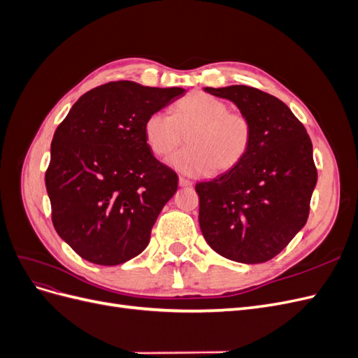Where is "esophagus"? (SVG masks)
<instances>
[{
  "instance_id": "1",
  "label": "esophagus",
  "mask_w": 358,
  "mask_h": 358,
  "mask_svg": "<svg viewBox=\"0 0 358 358\" xmlns=\"http://www.w3.org/2000/svg\"><path fill=\"white\" fill-rule=\"evenodd\" d=\"M192 185V182L189 180V179H187V178H179V187H182V188H187V187H191Z\"/></svg>"
}]
</instances>
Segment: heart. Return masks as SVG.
Here are the masks:
<instances>
[{
	"mask_svg": "<svg viewBox=\"0 0 358 358\" xmlns=\"http://www.w3.org/2000/svg\"><path fill=\"white\" fill-rule=\"evenodd\" d=\"M150 152L166 158L187 136V148L169 159V166L187 176L225 173L234 169L249 152L252 124L248 116L230 112L227 103L204 92L182 99L173 115L150 113L143 125Z\"/></svg>",
	"mask_w": 358,
	"mask_h": 358,
	"instance_id": "1",
	"label": "heart"
}]
</instances>
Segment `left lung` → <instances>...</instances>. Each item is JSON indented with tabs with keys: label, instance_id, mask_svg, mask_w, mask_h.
<instances>
[{
	"label": "left lung",
	"instance_id": "1",
	"mask_svg": "<svg viewBox=\"0 0 358 358\" xmlns=\"http://www.w3.org/2000/svg\"><path fill=\"white\" fill-rule=\"evenodd\" d=\"M239 107L252 124V143L234 169L199 182V222L206 242L237 263L276 257L309 216L317 185L306 128L276 96L245 85L204 88Z\"/></svg>",
	"mask_w": 358,
	"mask_h": 358
}]
</instances>
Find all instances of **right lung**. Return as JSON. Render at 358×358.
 <instances>
[{
	"label": "right lung",
	"instance_id": "1",
	"mask_svg": "<svg viewBox=\"0 0 358 358\" xmlns=\"http://www.w3.org/2000/svg\"><path fill=\"white\" fill-rule=\"evenodd\" d=\"M183 88L109 82L83 94L50 145L46 189L52 222L86 262L122 264L145 251L178 175L146 145V117Z\"/></svg>",
	"mask_w": 358,
	"mask_h": 358
}]
</instances>
